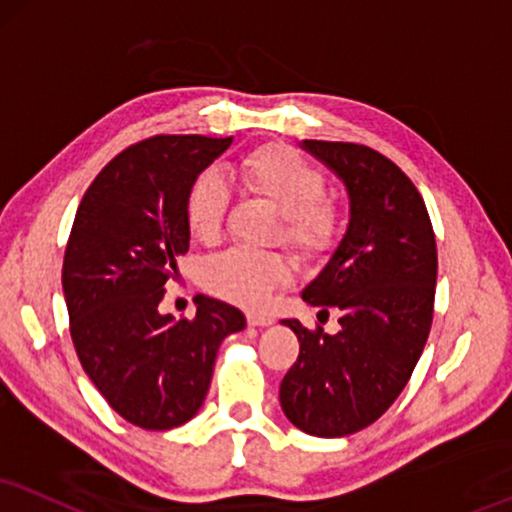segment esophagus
<instances>
[{"instance_id": "esophagus-1", "label": "esophagus", "mask_w": 512, "mask_h": 512, "mask_svg": "<svg viewBox=\"0 0 512 512\" xmlns=\"http://www.w3.org/2000/svg\"><path fill=\"white\" fill-rule=\"evenodd\" d=\"M246 320H249V325H254V327H268L275 323L273 315H266V313H249V318Z\"/></svg>"}]
</instances>
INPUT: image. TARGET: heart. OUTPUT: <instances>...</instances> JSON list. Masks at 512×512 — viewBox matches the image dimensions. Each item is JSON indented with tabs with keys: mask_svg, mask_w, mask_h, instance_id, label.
<instances>
[{
	"mask_svg": "<svg viewBox=\"0 0 512 512\" xmlns=\"http://www.w3.org/2000/svg\"><path fill=\"white\" fill-rule=\"evenodd\" d=\"M232 175L251 197L280 213L282 242L304 258H320L337 246L344 230L339 204L325 197V173L301 159L285 144L258 147L235 163ZM227 189L216 173H201L187 189L185 218L201 244H216L223 235ZM292 261L282 254L227 251L206 268V287L232 304L266 306L277 287L292 277Z\"/></svg>",
	"mask_w": 512,
	"mask_h": 512,
	"instance_id": "b5f03b06",
	"label": "heart"
}]
</instances>
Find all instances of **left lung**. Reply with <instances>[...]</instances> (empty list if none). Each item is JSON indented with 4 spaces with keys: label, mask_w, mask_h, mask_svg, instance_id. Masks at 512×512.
Wrapping results in <instances>:
<instances>
[{
    "label": "left lung",
    "mask_w": 512,
    "mask_h": 512,
    "mask_svg": "<svg viewBox=\"0 0 512 512\" xmlns=\"http://www.w3.org/2000/svg\"><path fill=\"white\" fill-rule=\"evenodd\" d=\"M304 147L344 180L351 218L330 263L304 289L320 313L339 315L327 334L282 320L299 337V358L280 384L292 425L313 437L368 427L406 387L430 337L437 242L418 187L380 151L353 142Z\"/></svg>",
    "instance_id": "1"
}]
</instances>
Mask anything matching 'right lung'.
Masks as SVG:
<instances>
[{"label": "right lung", "mask_w": 512, "mask_h": 512, "mask_svg": "<svg viewBox=\"0 0 512 512\" xmlns=\"http://www.w3.org/2000/svg\"><path fill=\"white\" fill-rule=\"evenodd\" d=\"M232 137L154 135L102 168L63 254L71 339L82 370L121 418L173 430L206 399L218 346L244 330L235 306L197 296L192 320L161 315L189 249L187 189Z\"/></svg>", "instance_id": "right-lung-1"}]
</instances>
